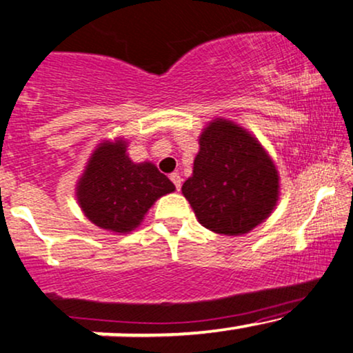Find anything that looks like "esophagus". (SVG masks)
Wrapping results in <instances>:
<instances>
[{"mask_svg": "<svg viewBox=\"0 0 353 353\" xmlns=\"http://www.w3.org/2000/svg\"><path fill=\"white\" fill-rule=\"evenodd\" d=\"M169 177H170V181H172V183H174V185H176L177 191H181V184H183V179H181L179 174H177V172H172V174H170Z\"/></svg>", "mask_w": 353, "mask_h": 353, "instance_id": "esophagus-1", "label": "esophagus"}]
</instances>
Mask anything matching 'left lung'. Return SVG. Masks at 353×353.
<instances>
[{"mask_svg": "<svg viewBox=\"0 0 353 353\" xmlns=\"http://www.w3.org/2000/svg\"><path fill=\"white\" fill-rule=\"evenodd\" d=\"M183 194L208 230L239 236L271 214L280 177L263 145L231 120L216 119L199 137V152Z\"/></svg>", "mask_w": 353, "mask_h": 353, "instance_id": "obj_1", "label": "left lung"}]
</instances>
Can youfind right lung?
<instances>
[{"label":"right lung","mask_w":353,"mask_h":353,"mask_svg":"<svg viewBox=\"0 0 353 353\" xmlns=\"http://www.w3.org/2000/svg\"><path fill=\"white\" fill-rule=\"evenodd\" d=\"M174 184L152 162L135 164L122 139L97 145L77 184V199L92 223L114 233H130Z\"/></svg>","instance_id":"obj_1"}]
</instances>
